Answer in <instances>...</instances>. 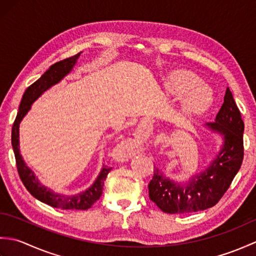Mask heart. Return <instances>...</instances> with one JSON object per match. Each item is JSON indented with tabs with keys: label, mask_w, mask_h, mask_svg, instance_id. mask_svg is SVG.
<instances>
[{
	"label": "heart",
	"mask_w": 256,
	"mask_h": 256,
	"mask_svg": "<svg viewBox=\"0 0 256 256\" xmlns=\"http://www.w3.org/2000/svg\"><path fill=\"white\" fill-rule=\"evenodd\" d=\"M165 88L172 96H180V111L186 116L204 113L214 101L209 86L202 84L197 74L189 70H175L165 81Z\"/></svg>",
	"instance_id": "obj_1"
}]
</instances>
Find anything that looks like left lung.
Listing matches in <instances>:
<instances>
[{
  "label": "left lung",
  "instance_id": "left-lung-1",
  "mask_svg": "<svg viewBox=\"0 0 256 256\" xmlns=\"http://www.w3.org/2000/svg\"><path fill=\"white\" fill-rule=\"evenodd\" d=\"M204 126L222 140L219 153L204 170L182 182L174 180L155 167L148 184L150 199L166 214H189L211 208L219 202L240 170L244 123L229 88L214 122L206 123Z\"/></svg>",
  "mask_w": 256,
  "mask_h": 256
}]
</instances>
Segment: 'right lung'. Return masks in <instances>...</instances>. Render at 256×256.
<instances>
[{"label":"right lung","mask_w":256,"mask_h":256,"mask_svg":"<svg viewBox=\"0 0 256 256\" xmlns=\"http://www.w3.org/2000/svg\"><path fill=\"white\" fill-rule=\"evenodd\" d=\"M80 54L74 57L64 59L62 62L52 64L50 69L42 76V77L35 81L34 84L26 89L25 94L22 98L20 104L18 108V116H16L15 122L12 128V146L15 154L16 166L24 186L28 190L30 194L37 200L42 201L46 204H50L54 208H59L64 210H86L91 208L96 200H99L102 194L103 184L110 172L111 167L103 165L101 172L96 178L94 182L89 188L74 194H64L60 192H52L50 188L44 186L40 179L37 178L35 172L27 166L23 156L20 155V124L28 111L30 110L32 104L38 98H40L45 91L50 89L52 86L60 82L66 76L74 69V64H77Z\"/></svg>","instance_id":"right-lung-1"}]
</instances>
